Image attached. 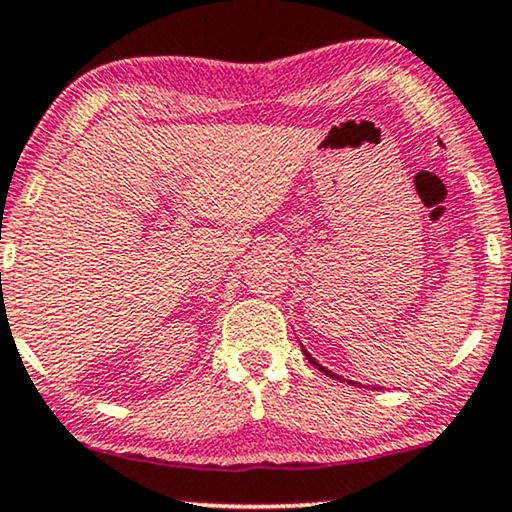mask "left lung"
<instances>
[{
  "label": "left lung",
  "instance_id": "obj_1",
  "mask_svg": "<svg viewBox=\"0 0 512 512\" xmlns=\"http://www.w3.org/2000/svg\"><path fill=\"white\" fill-rule=\"evenodd\" d=\"M438 143H441V141H438ZM301 352H304V355H306V359H308V362H311V364L315 366V369H320L322 373H325V376H329V378H334V380H343L341 376H336V373H334V371H329V369H327V366H322V364L318 362V359H315V357L311 355V352H308V350H304V345H301ZM350 385H355V387H364L362 383H355V380H350ZM371 390H383V387H371Z\"/></svg>",
  "mask_w": 512,
  "mask_h": 512
}]
</instances>
